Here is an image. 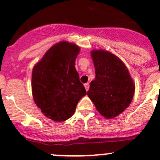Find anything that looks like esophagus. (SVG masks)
<instances>
[{
  "label": "esophagus",
  "mask_w": 160,
  "mask_h": 160,
  "mask_svg": "<svg viewBox=\"0 0 160 160\" xmlns=\"http://www.w3.org/2000/svg\"><path fill=\"white\" fill-rule=\"evenodd\" d=\"M84 86H85V89H86V91L89 90V82H87V83L84 84Z\"/></svg>",
  "instance_id": "obj_1"
}]
</instances>
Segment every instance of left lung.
<instances>
[{"mask_svg": "<svg viewBox=\"0 0 160 160\" xmlns=\"http://www.w3.org/2000/svg\"><path fill=\"white\" fill-rule=\"evenodd\" d=\"M91 56L95 79L91 82L87 95L101 115L113 119L129 106L135 93V83L126 66L113 53L93 49Z\"/></svg>", "mask_w": 160, "mask_h": 160, "instance_id": "1", "label": "left lung"}]
</instances>
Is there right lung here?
Here are the masks:
<instances>
[{"instance_id": "obj_1", "label": "right lung", "mask_w": 160, "mask_h": 160, "mask_svg": "<svg viewBox=\"0 0 160 160\" xmlns=\"http://www.w3.org/2000/svg\"><path fill=\"white\" fill-rule=\"evenodd\" d=\"M80 47L60 41L45 53L32 70V90L34 102L43 115L56 122L72 117L86 91L75 68Z\"/></svg>"}]
</instances>
